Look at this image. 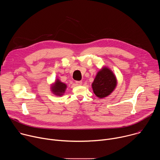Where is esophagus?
Here are the masks:
<instances>
[{"mask_svg": "<svg viewBox=\"0 0 160 160\" xmlns=\"http://www.w3.org/2000/svg\"><path fill=\"white\" fill-rule=\"evenodd\" d=\"M75 83L77 85H81L82 84V81H76Z\"/></svg>", "mask_w": 160, "mask_h": 160, "instance_id": "obj_1", "label": "esophagus"}]
</instances>
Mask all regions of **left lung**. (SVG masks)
<instances>
[{
	"label": "left lung",
	"instance_id": "8db88e82",
	"mask_svg": "<svg viewBox=\"0 0 160 160\" xmlns=\"http://www.w3.org/2000/svg\"><path fill=\"white\" fill-rule=\"evenodd\" d=\"M117 84V80L113 72L104 66L99 70L92 83L95 95L99 98H104L112 92Z\"/></svg>",
	"mask_w": 160,
	"mask_h": 160
}]
</instances>
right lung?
<instances>
[{"label": "right lung", "mask_w": 160, "mask_h": 160, "mask_svg": "<svg viewBox=\"0 0 160 160\" xmlns=\"http://www.w3.org/2000/svg\"><path fill=\"white\" fill-rule=\"evenodd\" d=\"M67 86L65 83L61 82L59 79H56L54 83L51 86V90L54 94L56 96H62L65 92Z\"/></svg>", "instance_id": "obj_1"}]
</instances>
